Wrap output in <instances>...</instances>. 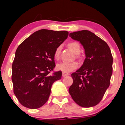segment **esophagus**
I'll return each instance as SVG.
<instances>
[{"instance_id":"1","label":"esophagus","mask_w":125,"mask_h":125,"mask_svg":"<svg viewBox=\"0 0 125 125\" xmlns=\"http://www.w3.org/2000/svg\"><path fill=\"white\" fill-rule=\"evenodd\" d=\"M69 74L67 73H64V72H62V76L63 77H65V76L68 75Z\"/></svg>"}]
</instances>
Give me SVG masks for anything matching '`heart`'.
Returning <instances> with one entry per match:
<instances>
[{
  "label": "heart",
  "mask_w": 125,
  "mask_h": 125,
  "mask_svg": "<svg viewBox=\"0 0 125 125\" xmlns=\"http://www.w3.org/2000/svg\"><path fill=\"white\" fill-rule=\"evenodd\" d=\"M68 47L75 53H79L80 51V45L78 42H71L68 44ZM61 46L56 48L54 52V57L56 60H58L60 57ZM78 67V63L77 62L71 63L63 62L57 65V69L64 73H69L75 70Z\"/></svg>",
  "instance_id": "obj_1"
}]
</instances>
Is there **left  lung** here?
I'll use <instances>...</instances> for the list:
<instances>
[{
	"label": "left lung",
	"mask_w": 125,
	"mask_h": 125,
	"mask_svg": "<svg viewBox=\"0 0 125 125\" xmlns=\"http://www.w3.org/2000/svg\"><path fill=\"white\" fill-rule=\"evenodd\" d=\"M69 36L83 46L86 58L82 66L71 74L73 83L69 93L80 106H94L102 100L110 83L113 62L111 50L106 42L90 31L72 32Z\"/></svg>",
	"instance_id": "obj_1"
}]
</instances>
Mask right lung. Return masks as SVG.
<instances>
[{
  "instance_id": "right-lung-1",
  "label": "right lung",
  "mask_w": 125,
  "mask_h": 125,
  "mask_svg": "<svg viewBox=\"0 0 125 125\" xmlns=\"http://www.w3.org/2000/svg\"><path fill=\"white\" fill-rule=\"evenodd\" d=\"M66 31L42 29L18 46L12 64L14 93L19 103L31 109L39 108L49 98L53 83L62 77L53 71L54 52L67 39Z\"/></svg>"
}]
</instances>
